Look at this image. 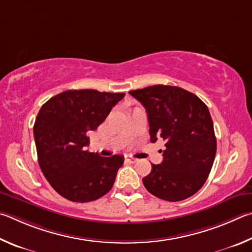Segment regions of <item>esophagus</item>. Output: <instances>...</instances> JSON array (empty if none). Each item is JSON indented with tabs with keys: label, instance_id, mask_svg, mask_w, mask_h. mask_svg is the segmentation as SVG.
Here are the masks:
<instances>
[{
	"label": "esophagus",
	"instance_id": "34e87169",
	"mask_svg": "<svg viewBox=\"0 0 252 252\" xmlns=\"http://www.w3.org/2000/svg\"><path fill=\"white\" fill-rule=\"evenodd\" d=\"M125 160L127 162H130V164H134V162L137 161V159H135V158H133V157H125Z\"/></svg>",
	"mask_w": 252,
	"mask_h": 252
}]
</instances>
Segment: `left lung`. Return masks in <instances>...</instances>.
Segmentation results:
<instances>
[{"label": "left lung", "instance_id": "obj_1", "mask_svg": "<svg viewBox=\"0 0 252 252\" xmlns=\"http://www.w3.org/2000/svg\"><path fill=\"white\" fill-rule=\"evenodd\" d=\"M129 94L146 109L151 142L166 143L161 164H152V171L143 178L145 188L167 201L195 195L208 178L217 151L208 107L177 86L154 85Z\"/></svg>", "mask_w": 252, "mask_h": 252}]
</instances>
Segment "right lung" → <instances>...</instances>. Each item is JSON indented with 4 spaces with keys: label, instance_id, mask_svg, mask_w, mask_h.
<instances>
[{
    "label": "right lung",
    "instance_id": "right-lung-1",
    "mask_svg": "<svg viewBox=\"0 0 252 252\" xmlns=\"http://www.w3.org/2000/svg\"><path fill=\"white\" fill-rule=\"evenodd\" d=\"M124 93L70 90L44 104L33 127L38 164L57 193L70 201L98 199L112 189L124 156L101 157L85 151Z\"/></svg>",
    "mask_w": 252,
    "mask_h": 252
}]
</instances>
